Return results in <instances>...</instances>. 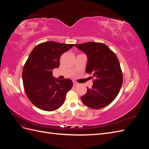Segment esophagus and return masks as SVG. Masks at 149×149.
I'll return each instance as SVG.
<instances>
[{"instance_id": "obj_1", "label": "esophagus", "mask_w": 149, "mask_h": 149, "mask_svg": "<svg viewBox=\"0 0 149 149\" xmlns=\"http://www.w3.org/2000/svg\"><path fill=\"white\" fill-rule=\"evenodd\" d=\"M78 84H79V83H76L75 81L73 82V86H78Z\"/></svg>"}]
</instances>
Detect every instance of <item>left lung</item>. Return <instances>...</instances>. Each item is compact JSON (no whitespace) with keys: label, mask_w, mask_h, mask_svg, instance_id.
<instances>
[{"label":"left lung","mask_w":149,"mask_h":149,"mask_svg":"<svg viewBox=\"0 0 149 149\" xmlns=\"http://www.w3.org/2000/svg\"><path fill=\"white\" fill-rule=\"evenodd\" d=\"M75 47L87 56L86 72L94 78L91 89L81 97L84 105L97 109L113 101L123 81V73L116 54L105 44L87 42ZM92 78V77H91Z\"/></svg>","instance_id":"1"}]
</instances>
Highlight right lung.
<instances>
[{"label": "right lung", "instance_id": "obj_1", "mask_svg": "<svg viewBox=\"0 0 149 149\" xmlns=\"http://www.w3.org/2000/svg\"><path fill=\"white\" fill-rule=\"evenodd\" d=\"M73 46L49 41L38 45L30 53L24 66L22 79L26 96L39 109L55 111L64 103L73 81L68 78H55L52 71L60 66L62 54Z\"/></svg>", "mask_w": 149, "mask_h": 149}]
</instances>
